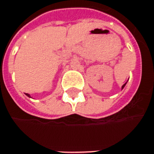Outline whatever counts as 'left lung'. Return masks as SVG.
I'll return each instance as SVG.
<instances>
[{"instance_id":"left-lung-1","label":"left lung","mask_w":154,"mask_h":154,"mask_svg":"<svg viewBox=\"0 0 154 154\" xmlns=\"http://www.w3.org/2000/svg\"><path fill=\"white\" fill-rule=\"evenodd\" d=\"M125 85H124L122 86V89H123V88H124V87H125Z\"/></svg>"}]
</instances>
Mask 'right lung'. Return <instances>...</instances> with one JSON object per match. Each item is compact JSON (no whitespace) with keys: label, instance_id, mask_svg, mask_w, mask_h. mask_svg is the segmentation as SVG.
<instances>
[{"label":"right lung","instance_id":"add662e5","mask_svg":"<svg viewBox=\"0 0 154 154\" xmlns=\"http://www.w3.org/2000/svg\"><path fill=\"white\" fill-rule=\"evenodd\" d=\"M26 95L28 96V97H29V94H27V93H26Z\"/></svg>","mask_w":154,"mask_h":154}]
</instances>
